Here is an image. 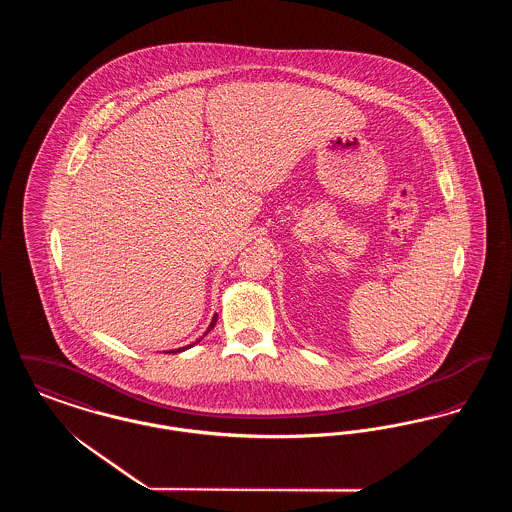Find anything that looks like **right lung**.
Masks as SVG:
<instances>
[{
  "label": "right lung",
  "mask_w": 512,
  "mask_h": 512,
  "mask_svg": "<svg viewBox=\"0 0 512 512\" xmlns=\"http://www.w3.org/2000/svg\"><path fill=\"white\" fill-rule=\"evenodd\" d=\"M217 317H219V315H215V317H213V320H211V324H209V328L205 330V334H203V336H207V334H209V332H211V330L215 328V324H217ZM203 336H201L199 340H203ZM199 340L195 341V343H199ZM195 343H190V345H186V347H178V349H172V351H169V353H182V351L190 349V347H192V345H195Z\"/></svg>",
  "instance_id": "right-lung-1"
}]
</instances>
